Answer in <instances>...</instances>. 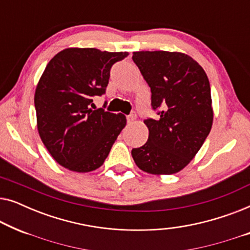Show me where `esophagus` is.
Masks as SVG:
<instances>
[{
  "label": "esophagus",
  "mask_w": 250,
  "mask_h": 250,
  "mask_svg": "<svg viewBox=\"0 0 250 250\" xmlns=\"http://www.w3.org/2000/svg\"><path fill=\"white\" fill-rule=\"evenodd\" d=\"M136 119V114H135V111H132L131 114H129L128 116H127V123L128 124H131V123H133Z\"/></svg>",
  "instance_id": "esophagus-1"
}]
</instances>
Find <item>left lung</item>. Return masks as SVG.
<instances>
[{
    "label": "left lung",
    "mask_w": 250,
    "mask_h": 250,
    "mask_svg": "<svg viewBox=\"0 0 250 250\" xmlns=\"http://www.w3.org/2000/svg\"><path fill=\"white\" fill-rule=\"evenodd\" d=\"M151 91L158 118H146L149 138L132 149L139 168L174 174L199 151L213 124L210 85L203 67L179 52L140 51L132 57Z\"/></svg>",
    "instance_id": "left-lung-1"
}]
</instances>
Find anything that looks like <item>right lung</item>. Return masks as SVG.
Here are the masks:
<instances>
[{"instance_id":"add662e5","label":"right lung","mask_w":250,"mask_h":250,"mask_svg":"<svg viewBox=\"0 0 250 250\" xmlns=\"http://www.w3.org/2000/svg\"><path fill=\"white\" fill-rule=\"evenodd\" d=\"M127 52L93 47L66 49L56 54L35 91L37 129L57 163L78 173L100 167L126 125L122 114L94 107L105 93L112 64Z\"/></svg>"}]
</instances>
